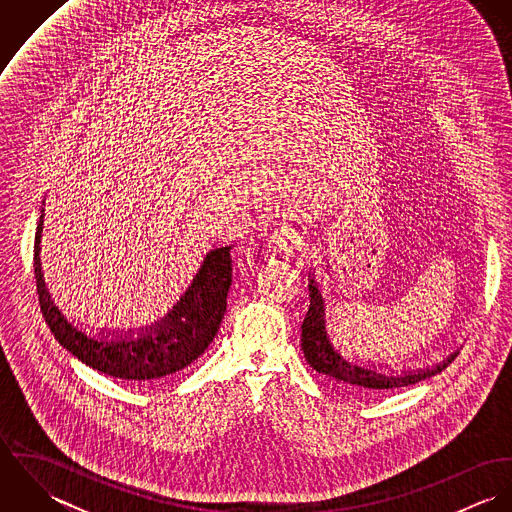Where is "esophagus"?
<instances>
[{
	"label": "esophagus",
	"instance_id": "esophagus-1",
	"mask_svg": "<svg viewBox=\"0 0 512 512\" xmlns=\"http://www.w3.org/2000/svg\"><path fill=\"white\" fill-rule=\"evenodd\" d=\"M297 230L292 226H282V228H276L270 242L280 250V252H292L295 242H297Z\"/></svg>",
	"mask_w": 512,
	"mask_h": 512
}]
</instances>
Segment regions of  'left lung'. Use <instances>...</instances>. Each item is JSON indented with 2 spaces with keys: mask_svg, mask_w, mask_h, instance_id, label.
<instances>
[{
  "mask_svg": "<svg viewBox=\"0 0 512 512\" xmlns=\"http://www.w3.org/2000/svg\"><path fill=\"white\" fill-rule=\"evenodd\" d=\"M309 309L301 323V349L303 357L311 368H315L319 374L329 376L331 380H337L339 384L363 392V394H376L382 390H394L402 386L416 384L420 380H426L434 374L441 372L449 365L457 353H451L445 361L432 368H420V370H386V366L370 365V363H355L347 359L341 349L333 345V339L327 333L325 323V299L319 292V286L311 274L309 280Z\"/></svg>",
  "mask_w": 512,
  "mask_h": 512,
  "instance_id": "8db88e82",
  "label": "left lung"
}]
</instances>
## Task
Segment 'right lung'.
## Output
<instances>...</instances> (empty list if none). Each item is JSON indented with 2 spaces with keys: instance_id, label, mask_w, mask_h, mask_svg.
Returning <instances> with one entry per match:
<instances>
[{
  "instance_id": "obj_1",
  "label": "right lung",
  "mask_w": 512,
  "mask_h": 512,
  "mask_svg": "<svg viewBox=\"0 0 512 512\" xmlns=\"http://www.w3.org/2000/svg\"><path fill=\"white\" fill-rule=\"evenodd\" d=\"M35 232V282L39 305L55 339L84 365L128 382H147L175 374L197 361L213 343L226 311L232 284V246L211 250L187 292L157 323L140 331L88 333L74 325L49 292L41 268L43 215Z\"/></svg>"
}]
</instances>
